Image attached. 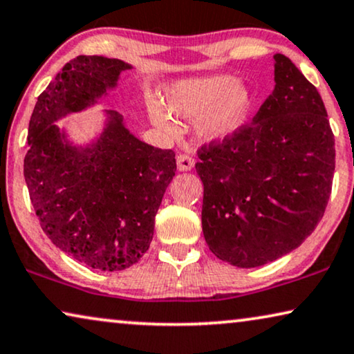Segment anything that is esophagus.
<instances>
[{
  "instance_id": "esophagus-1",
  "label": "esophagus",
  "mask_w": 354,
  "mask_h": 354,
  "mask_svg": "<svg viewBox=\"0 0 354 354\" xmlns=\"http://www.w3.org/2000/svg\"><path fill=\"white\" fill-rule=\"evenodd\" d=\"M194 166V158L188 153H178L177 155V167L178 171H189Z\"/></svg>"
}]
</instances>
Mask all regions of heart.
<instances>
[{"instance_id":"obj_1","label":"heart","mask_w":354,"mask_h":354,"mask_svg":"<svg viewBox=\"0 0 354 354\" xmlns=\"http://www.w3.org/2000/svg\"><path fill=\"white\" fill-rule=\"evenodd\" d=\"M165 105L176 116L196 118V131L201 139L220 140L232 136L245 121L252 97L248 88L232 76L215 75L172 84L165 94ZM167 111L158 102H150L148 106L153 122L169 134H176L177 126Z\"/></svg>"}]
</instances>
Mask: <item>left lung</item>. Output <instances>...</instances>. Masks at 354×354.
<instances>
[{"label": "left lung", "instance_id": "left-lung-1", "mask_svg": "<svg viewBox=\"0 0 354 354\" xmlns=\"http://www.w3.org/2000/svg\"><path fill=\"white\" fill-rule=\"evenodd\" d=\"M252 121L198 148L203 233L220 260L254 268L299 248L332 192L335 139L319 92L283 54Z\"/></svg>", "mask_w": 354, "mask_h": 354}]
</instances>
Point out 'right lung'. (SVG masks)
I'll return each instance as SVG.
<instances>
[{"label":"right lung","instance_id":"1","mask_svg":"<svg viewBox=\"0 0 354 354\" xmlns=\"http://www.w3.org/2000/svg\"><path fill=\"white\" fill-rule=\"evenodd\" d=\"M127 68L102 55L66 62L38 97L24 160L43 232L70 257L100 271L124 270L150 248L155 215L176 176V153L136 139L116 113L86 150L64 145L53 122L94 104Z\"/></svg>","mask_w":354,"mask_h":354}]
</instances>
